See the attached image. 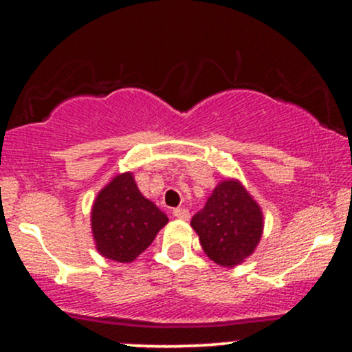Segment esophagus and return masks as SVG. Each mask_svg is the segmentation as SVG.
<instances>
[{
	"label": "esophagus",
	"mask_w": 352,
	"mask_h": 352,
	"mask_svg": "<svg viewBox=\"0 0 352 352\" xmlns=\"http://www.w3.org/2000/svg\"><path fill=\"white\" fill-rule=\"evenodd\" d=\"M172 213H173V217L179 218V220H188L190 218V213L187 208H175Z\"/></svg>",
	"instance_id": "34e87169"
}]
</instances>
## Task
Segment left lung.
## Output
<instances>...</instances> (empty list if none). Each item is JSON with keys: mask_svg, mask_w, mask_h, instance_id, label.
I'll use <instances>...</instances> for the list:
<instances>
[{"mask_svg": "<svg viewBox=\"0 0 352 352\" xmlns=\"http://www.w3.org/2000/svg\"><path fill=\"white\" fill-rule=\"evenodd\" d=\"M192 228L210 260L225 268L252 256L263 235V212L240 180L225 179L213 188Z\"/></svg>", "mask_w": 352, "mask_h": 352, "instance_id": "8db88e82", "label": "left lung"}]
</instances>
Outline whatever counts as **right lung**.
<instances>
[{
    "label": "right lung",
    "instance_id": "add662e5",
    "mask_svg": "<svg viewBox=\"0 0 352 352\" xmlns=\"http://www.w3.org/2000/svg\"><path fill=\"white\" fill-rule=\"evenodd\" d=\"M168 217L140 193L132 172L116 175L96 197L91 228L104 258L131 263L151 246Z\"/></svg>",
    "mask_w": 352,
    "mask_h": 352
}]
</instances>
